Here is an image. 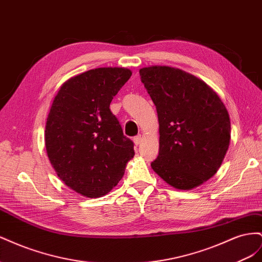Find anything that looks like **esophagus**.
I'll list each match as a JSON object with an SVG mask.
<instances>
[{
    "mask_svg": "<svg viewBox=\"0 0 262 262\" xmlns=\"http://www.w3.org/2000/svg\"><path fill=\"white\" fill-rule=\"evenodd\" d=\"M141 140H142V138H141V136H137V137H134L133 138V142H134V145L136 146H138L140 143H141Z\"/></svg>",
    "mask_w": 262,
    "mask_h": 262,
    "instance_id": "esophagus-1",
    "label": "esophagus"
}]
</instances>
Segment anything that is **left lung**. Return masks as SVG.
Segmentation results:
<instances>
[{
    "mask_svg": "<svg viewBox=\"0 0 262 262\" xmlns=\"http://www.w3.org/2000/svg\"><path fill=\"white\" fill-rule=\"evenodd\" d=\"M140 76L160 123L153 170L176 189L202 185L219 170L231 141L223 101L207 83L176 68H143Z\"/></svg>",
    "mask_w": 262,
    "mask_h": 262,
    "instance_id": "obj_1",
    "label": "left lung"
}]
</instances>
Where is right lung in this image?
<instances>
[{
	"label": "right lung",
	"instance_id": "1",
	"mask_svg": "<svg viewBox=\"0 0 262 262\" xmlns=\"http://www.w3.org/2000/svg\"><path fill=\"white\" fill-rule=\"evenodd\" d=\"M132 72L98 68L71 77L54 97L47 118L45 143L49 161L64 184L87 198L107 194L134 156L110 102Z\"/></svg>",
	"mask_w": 262,
	"mask_h": 262
}]
</instances>
